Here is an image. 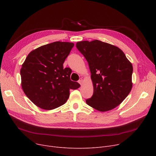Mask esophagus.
<instances>
[{
    "label": "esophagus",
    "instance_id": "esophagus-1",
    "mask_svg": "<svg viewBox=\"0 0 156 156\" xmlns=\"http://www.w3.org/2000/svg\"><path fill=\"white\" fill-rule=\"evenodd\" d=\"M83 81V79H82V78H80V79L78 80V83H79L80 85H82Z\"/></svg>",
    "mask_w": 156,
    "mask_h": 156
}]
</instances>
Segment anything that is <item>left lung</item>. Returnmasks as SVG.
I'll return each mask as SVG.
<instances>
[{"label": "left lung", "instance_id": "left-lung-1", "mask_svg": "<svg viewBox=\"0 0 156 156\" xmlns=\"http://www.w3.org/2000/svg\"><path fill=\"white\" fill-rule=\"evenodd\" d=\"M76 46L88 62L94 85L86 103L101 112L115 108L132 90V63L120 48L100 40L82 41Z\"/></svg>", "mask_w": 156, "mask_h": 156}]
</instances>
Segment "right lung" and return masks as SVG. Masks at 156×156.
Here are the masks:
<instances>
[{"label":"right lung","instance_id":"obj_1","mask_svg":"<svg viewBox=\"0 0 156 156\" xmlns=\"http://www.w3.org/2000/svg\"><path fill=\"white\" fill-rule=\"evenodd\" d=\"M73 43L55 42L41 46L27 57L20 71L21 86L28 99L38 107L51 110L65 104L70 90L80 87L70 80L72 72L63 64Z\"/></svg>","mask_w":156,"mask_h":156}]
</instances>
